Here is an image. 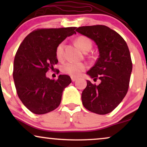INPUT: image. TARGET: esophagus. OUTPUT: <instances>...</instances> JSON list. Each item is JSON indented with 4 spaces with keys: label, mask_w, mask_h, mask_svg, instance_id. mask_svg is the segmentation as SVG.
Wrapping results in <instances>:
<instances>
[{
    "label": "esophagus",
    "mask_w": 147,
    "mask_h": 147,
    "mask_svg": "<svg viewBox=\"0 0 147 147\" xmlns=\"http://www.w3.org/2000/svg\"><path fill=\"white\" fill-rule=\"evenodd\" d=\"M71 81H72V82H75V81H76V80H77V79H78L77 78L73 77V76H72V77H71Z\"/></svg>",
    "instance_id": "34e87169"
}]
</instances>
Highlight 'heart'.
Instances as JSON below:
<instances>
[{"label":"heart","instance_id":"obj_1","mask_svg":"<svg viewBox=\"0 0 147 147\" xmlns=\"http://www.w3.org/2000/svg\"><path fill=\"white\" fill-rule=\"evenodd\" d=\"M76 43L80 49L84 52L89 51L92 47V43L89 38L86 36H80L76 39ZM65 43L61 42L57 46L55 50V55L58 59H62L64 55ZM87 65L83 63L76 62H67L62 66V71L64 74H69L73 77H78L81 75L82 72L87 69Z\"/></svg>","mask_w":147,"mask_h":147}]
</instances>
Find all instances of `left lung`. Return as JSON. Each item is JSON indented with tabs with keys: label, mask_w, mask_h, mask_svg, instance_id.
<instances>
[{
	"label": "left lung",
	"mask_w": 147,
	"mask_h": 147,
	"mask_svg": "<svg viewBox=\"0 0 147 147\" xmlns=\"http://www.w3.org/2000/svg\"><path fill=\"white\" fill-rule=\"evenodd\" d=\"M76 31L95 41L100 53L87 74L98 78L101 83L96 86L87 80L82 94V104L94 113H110L125 97L129 87L132 63L127 44L119 34L105 25L83 26Z\"/></svg>",
	"instance_id": "1"
}]
</instances>
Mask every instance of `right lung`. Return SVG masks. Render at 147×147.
Listing matches in <instances>:
<instances>
[{
  "label": "right lung",
  "mask_w": 147,
  "mask_h": 147,
  "mask_svg": "<svg viewBox=\"0 0 147 147\" xmlns=\"http://www.w3.org/2000/svg\"><path fill=\"white\" fill-rule=\"evenodd\" d=\"M76 27L37 29L26 37L16 53L13 79L17 95L27 109L36 114L48 113L61 103L62 92L71 82L67 75L57 80L46 77L57 63V46Z\"/></svg>",
  "instance_id": "right-lung-1"
}]
</instances>
